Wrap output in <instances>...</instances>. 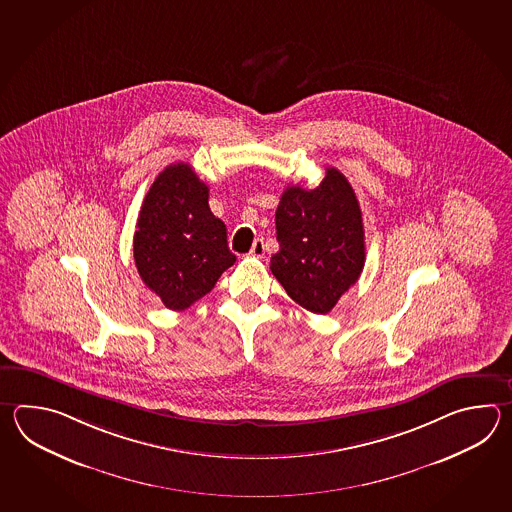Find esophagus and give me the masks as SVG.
<instances>
[{
	"label": "esophagus",
	"mask_w": 512,
	"mask_h": 512,
	"mask_svg": "<svg viewBox=\"0 0 512 512\" xmlns=\"http://www.w3.org/2000/svg\"><path fill=\"white\" fill-rule=\"evenodd\" d=\"M249 254H251V256H256V258H263V256H265V243H263V240L254 241Z\"/></svg>",
	"instance_id": "34e87169"
}]
</instances>
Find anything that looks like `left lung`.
<instances>
[{
    "instance_id": "left-lung-1",
    "label": "left lung",
    "mask_w": 512,
    "mask_h": 512,
    "mask_svg": "<svg viewBox=\"0 0 512 512\" xmlns=\"http://www.w3.org/2000/svg\"><path fill=\"white\" fill-rule=\"evenodd\" d=\"M276 240V280L307 311L329 313L359 280L366 260L362 212L348 179L327 168L313 190L287 186L276 208Z\"/></svg>"
}]
</instances>
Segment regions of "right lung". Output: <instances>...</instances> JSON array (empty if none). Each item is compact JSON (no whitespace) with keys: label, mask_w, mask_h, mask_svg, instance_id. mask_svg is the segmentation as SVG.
Listing matches in <instances>:
<instances>
[{"label":"right lung","mask_w":512,"mask_h":512,"mask_svg":"<svg viewBox=\"0 0 512 512\" xmlns=\"http://www.w3.org/2000/svg\"><path fill=\"white\" fill-rule=\"evenodd\" d=\"M133 258L146 287L168 309L186 307L214 289L234 265L227 227L208 207V186L192 166H166L142 201Z\"/></svg>","instance_id":"obj_1"}]
</instances>
